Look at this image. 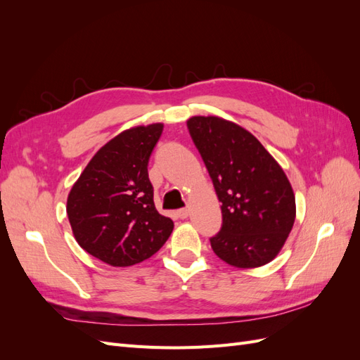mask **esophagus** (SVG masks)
Here are the masks:
<instances>
[{
	"mask_svg": "<svg viewBox=\"0 0 360 360\" xmlns=\"http://www.w3.org/2000/svg\"><path fill=\"white\" fill-rule=\"evenodd\" d=\"M177 216L180 217V219H186V217L189 216V209H180V210H177Z\"/></svg>",
	"mask_w": 360,
	"mask_h": 360,
	"instance_id": "1",
	"label": "esophagus"
}]
</instances>
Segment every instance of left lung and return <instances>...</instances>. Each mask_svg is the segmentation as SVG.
<instances>
[{
	"label": "left lung",
	"mask_w": 360,
	"mask_h": 360,
	"mask_svg": "<svg viewBox=\"0 0 360 360\" xmlns=\"http://www.w3.org/2000/svg\"><path fill=\"white\" fill-rule=\"evenodd\" d=\"M188 129L222 202L214 254L240 269L270 263L296 219L285 172L252 134L224 118L192 117Z\"/></svg>",
	"instance_id": "left-lung-1"
}]
</instances>
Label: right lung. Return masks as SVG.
Segmentation results:
<instances>
[{"instance_id": "obj_1", "label": "right lung", "mask_w": 360, "mask_h": 360, "mask_svg": "<svg viewBox=\"0 0 360 360\" xmlns=\"http://www.w3.org/2000/svg\"><path fill=\"white\" fill-rule=\"evenodd\" d=\"M163 124L124 130L85 167L68 198L72 231L82 249L103 263H141L168 240L174 222L155 207L148 160Z\"/></svg>"}]
</instances>
